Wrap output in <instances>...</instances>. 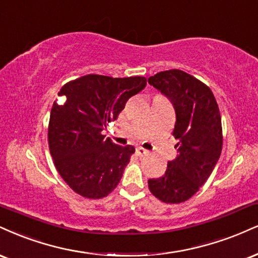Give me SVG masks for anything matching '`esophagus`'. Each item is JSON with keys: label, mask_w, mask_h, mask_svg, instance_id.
<instances>
[{"label": "esophagus", "mask_w": 258, "mask_h": 258, "mask_svg": "<svg viewBox=\"0 0 258 258\" xmlns=\"http://www.w3.org/2000/svg\"><path fill=\"white\" fill-rule=\"evenodd\" d=\"M136 153H137L138 156H144V155H147V154L149 153V151H148V150H145L144 148L138 147L137 149H136Z\"/></svg>", "instance_id": "esophagus-1"}]
</instances>
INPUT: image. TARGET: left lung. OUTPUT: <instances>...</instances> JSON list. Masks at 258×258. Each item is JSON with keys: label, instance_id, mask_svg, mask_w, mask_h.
Wrapping results in <instances>:
<instances>
[{"label": "left lung", "instance_id": "8db88e82", "mask_svg": "<svg viewBox=\"0 0 258 258\" xmlns=\"http://www.w3.org/2000/svg\"><path fill=\"white\" fill-rule=\"evenodd\" d=\"M148 82L174 105L179 151L162 176L148 180L149 190L163 203H182L207 181L221 155V114L209 86L184 71H163Z\"/></svg>", "mask_w": 258, "mask_h": 258}]
</instances>
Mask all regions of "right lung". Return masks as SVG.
<instances>
[{
	"label": "right lung",
	"instance_id": "add662e5",
	"mask_svg": "<svg viewBox=\"0 0 258 258\" xmlns=\"http://www.w3.org/2000/svg\"><path fill=\"white\" fill-rule=\"evenodd\" d=\"M147 85L144 77L113 78L88 74L62 86L48 126L49 150L58 174L76 194L107 197L120 182L136 149L114 144L102 131L115 121L126 102Z\"/></svg>",
	"mask_w": 258,
	"mask_h": 258
}]
</instances>
